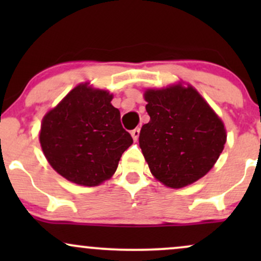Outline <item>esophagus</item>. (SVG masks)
Returning a JSON list of instances; mask_svg holds the SVG:
<instances>
[{"instance_id": "1", "label": "esophagus", "mask_w": 261, "mask_h": 261, "mask_svg": "<svg viewBox=\"0 0 261 261\" xmlns=\"http://www.w3.org/2000/svg\"><path fill=\"white\" fill-rule=\"evenodd\" d=\"M131 136H133V139L135 141H137V139H139V136H140V127L134 128V130L131 131Z\"/></svg>"}]
</instances>
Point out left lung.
Wrapping results in <instances>:
<instances>
[{
	"label": "left lung",
	"mask_w": 261,
	"mask_h": 261,
	"mask_svg": "<svg viewBox=\"0 0 261 261\" xmlns=\"http://www.w3.org/2000/svg\"><path fill=\"white\" fill-rule=\"evenodd\" d=\"M151 120L139 142L155 179L169 188H184L214 167L226 143V128L199 92L175 85L145 92Z\"/></svg>",
	"instance_id": "8db88e82"
}]
</instances>
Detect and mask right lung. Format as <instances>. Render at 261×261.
I'll return each mask as SVG.
<instances>
[{
	"label": "right lung",
	"instance_id": "add662e5",
	"mask_svg": "<svg viewBox=\"0 0 261 261\" xmlns=\"http://www.w3.org/2000/svg\"><path fill=\"white\" fill-rule=\"evenodd\" d=\"M112 99L108 91L82 83L44 116L39 140L45 157L74 184L95 187L108 180L133 145Z\"/></svg>",
	"mask_w": 261,
	"mask_h": 261
}]
</instances>
